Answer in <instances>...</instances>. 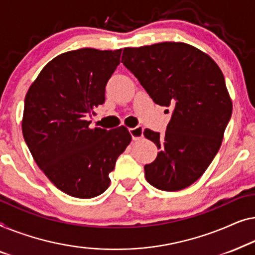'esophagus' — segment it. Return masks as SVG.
Returning a JSON list of instances; mask_svg holds the SVG:
<instances>
[{
  "instance_id": "esophagus-1",
  "label": "esophagus",
  "mask_w": 255,
  "mask_h": 255,
  "mask_svg": "<svg viewBox=\"0 0 255 255\" xmlns=\"http://www.w3.org/2000/svg\"><path fill=\"white\" fill-rule=\"evenodd\" d=\"M129 132H130L132 141H139L143 137V127L137 126L135 128H130Z\"/></svg>"
}]
</instances>
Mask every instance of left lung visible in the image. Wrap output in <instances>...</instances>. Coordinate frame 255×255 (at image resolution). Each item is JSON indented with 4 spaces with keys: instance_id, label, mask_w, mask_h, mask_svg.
<instances>
[{
    "instance_id": "8db88e82",
    "label": "left lung",
    "mask_w": 255,
    "mask_h": 255,
    "mask_svg": "<svg viewBox=\"0 0 255 255\" xmlns=\"http://www.w3.org/2000/svg\"><path fill=\"white\" fill-rule=\"evenodd\" d=\"M121 62L153 102L173 110L164 135L143 132L159 149L144 166L146 181L166 192L188 187L213 162L231 118L223 73L209 55L184 42L124 48Z\"/></svg>"
}]
</instances>
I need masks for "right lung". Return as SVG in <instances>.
<instances>
[{
    "mask_svg": "<svg viewBox=\"0 0 255 255\" xmlns=\"http://www.w3.org/2000/svg\"><path fill=\"white\" fill-rule=\"evenodd\" d=\"M121 49L81 48L44 67L25 96L21 130L34 162L60 191L91 199L110 186V172L131 141L126 127L90 128L105 102Z\"/></svg>",
    "mask_w": 255,
    "mask_h": 255,
    "instance_id": "add662e5",
    "label": "right lung"
}]
</instances>
